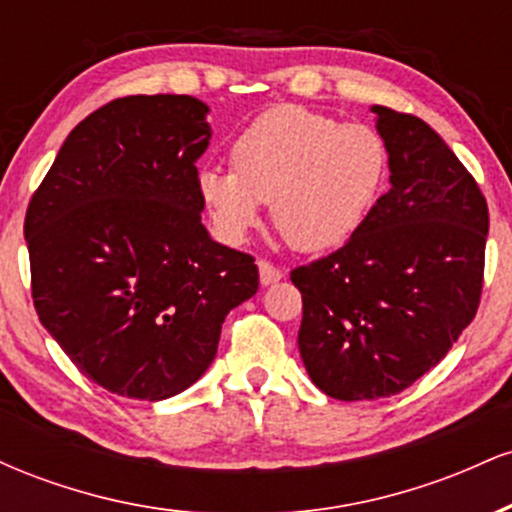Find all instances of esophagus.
Returning a JSON list of instances; mask_svg holds the SVG:
<instances>
[{"label": "esophagus", "mask_w": 512, "mask_h": 512, "mask_svg": "<svg viewBox=\"0 0 512 512\" xmlns=\"http://www.w3.org/2000/svg\"><path fill=\"white\" fill-rule=\"evenodd\" d=\"M257 269H260V284L262 286H272L281 279V276H284V274H281V269H276L272 262L260 260V262H257Z\"/></svg>", "instance_id": "obj_1"}]
</instances>
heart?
Masks as SVG:
<instances>
[{"mask_svg": "<svg viewBox=\"0 0 512 512\" xmlns=\"http://www.w3.org/2000/svg\"><path fill=\"white\" fill-rule=\"evenodd\" d=\"M233 170L202 168L197 195L216 233L243 243L272 202L274 228L298 252L342 248L383 197L390 149L378 129L298 105L257 115L231 146Z\"/></svg>", "mask_w": 512, "mask_h": 512, "instance_id": "b5f03b06", "label": "heart"}]
</instances>
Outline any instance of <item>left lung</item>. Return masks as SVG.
<instances>
[{"label": "left lung", "mask_w": 512, "mask_h": 512, "mask_svg": "<svg viewBox=\"0 0 512 512\" xmlns=\"http://www.w3.org/2000/svg\"><path fill=\"white\" fill-rule=\"evenodd\" d=\"M370 113L390 190L344 248L291 272L303 366L344 402L397 395L443 361L477 315L489 236L486 199L436 129L383 105Z\"/></svg>", "instance_id": "left-lung-1"}]
</instances>
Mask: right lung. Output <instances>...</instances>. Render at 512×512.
Returning a JSON list of instances; mask_svg holds the SVG:
<instances>
[{
    "label": "right lung",
    "instance_id": "right-lung-1",
    "mask_svg": "<svg viewBox=\"0 0 512 512\" xmlns=\"http://www.w3.org/2000/svg\"><path fill=\"white\" fill-rule=\"evenodd\" d=\"M207 115L192 96L117 98L69 132L28 204L40 322L115 395L161 402L197 383L260 286L255 260L202 223Z\"/></svg>",
    "mask_w": 512,
    "mask_h": 512
}]
</instances>
